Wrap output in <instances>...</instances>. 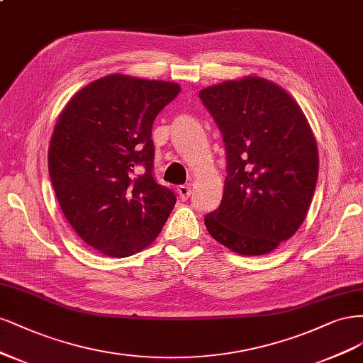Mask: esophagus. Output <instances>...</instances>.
I'll return each mask as SVG.
<instances>
[{
    "instance_id": "obj_1",
    "label": "esophagus",
    "mask_w": 363,
    "mask_h": 363,
    "mask_svg": "<svg viewBox=\"0 0 363 363\" xmlns=\"http://www.w3.org/2000/svg\"><path fill=\"white\" fill-rule=\"evenodd\" d=\"M178 194L182 199V201H186L191 194V186L190 185H179L178 186Z\"/></svg>"
}]
</instances>
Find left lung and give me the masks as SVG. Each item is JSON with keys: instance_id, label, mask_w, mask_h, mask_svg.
<instances>
[{"instance_id": "left-lung-1", "label": "left lung", "mask_w": 363, "mask_h": 363, "mask_svg": "<svg viewBox=\"0 0 363 363\" xmlns=\"http://www.w3.org/2000/svg\"><path fill=\"white\" fill-rule=\"evenodd\" d=\"M199 98L223 137L228 172L205 226L235 253H270L297 232L317 186L318 147L306 116L258 77L206 87Z\"/></svg>"}]
</instances>
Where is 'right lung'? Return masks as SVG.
I'll use <instances>...</instances> for the list:
<instances>
[{
  "label": "right lung",
  "instance_id": "1",
  "mask_svg": "<svg viewBox=\"0 0 363 363\" xmlns=\"http://www.w3.org/2000/svg\"><path fill=\"white\" fill-rule=\"evenodd\" d=\"M179 91L167 81L113 74L75 93L58 116L48 150L57 201L102 255L126 258L147 247L177 203L154 177L152 125Z\"/></svg>",
  "mask_w": 363,
  "mask_h": 363
}]
</instances>
